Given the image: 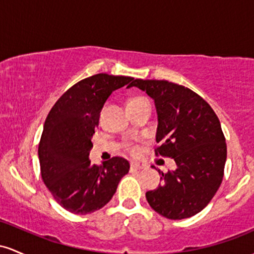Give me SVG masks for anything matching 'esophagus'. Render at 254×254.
<instances>
[{
	"label": "esophagus",
	"instance_id": "1",
	"mask_svg": "<svg viewBox=\"0 0 254 254\" xmlns=\"http://www.w3.org/2000/svg\"><path fill=\"white\" fill-rule=\"evenodd\" d=\"M130 169H132V170H142V169H145V164L138 163V162H132V163H130Z\"/></svg>",
	"mask_w": 254,
	"mask_h": 254
}]
</instances>
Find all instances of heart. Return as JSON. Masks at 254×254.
Masks as SVG:
<instances>
[{"mask_svg": "<svg viewBox=\"0 0 254 254\" xmlns=\"http://www.w3.org/2000/svg\"><path fill=\"white\" fill-rule=\"evenodd\" d=\"M134 101H140V99H132V101H129V102H134Z\"/></svg>", "mask_w": 254, "mask_h": 254, "instance_id": "1", "label": "heart"}]
</instances>
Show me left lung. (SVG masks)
I'll use <instances>...</instances> for the list:
<instances>
[{"instance_id":"left-lung-1","label":"left lung","mask_w":254,"mask_h":254,"mask_svg":"<svg viewBox=\"0 0 254 254\" xmlns=\"http://www.w3.org/2000/svg\"><path fill=\"white\" fill-rule=\"evenodd\" d=\"M155 101L156 155L174 158L175 170L159 172L162 185L146 192L150 206L169 219L194 216L221 186L227 159L226 138L212 108L192 90L167 80L135 79Z\"/></svg>"}]
</instances>
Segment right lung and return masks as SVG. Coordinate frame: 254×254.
<instances>
[{"instance_id":"right-lung-1","label":"right lung","mask_w":254,"mask_h":254,"mask_svg":"<svg viewBox=\"0 0 254 254\" xmlns=\"http://www.w3.org/2000/svg\"><path fill=\"white\" fill-rule=\"evenodd\" d=\"M133 80L130 76L96 74L73 85L51 108L38 157L45 186L67 211L86 215L102 209L129 170L122 157L97 167L91 164L89 155L104 103L113 91Z\"/></svg>"}]
</instances>
